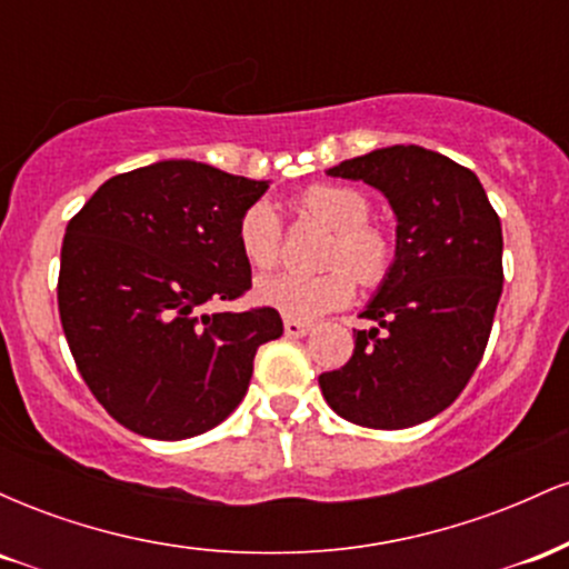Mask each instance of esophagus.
Here are the masks:
<instances>
[{
    "instance_id": "obj_1",
    "label": "esophagus",
    "mask_w": 569,
    "mask_h": 569,
    "mask_svg": "<svg viewBox=\"0 0 569 569\" xmlns=\"http://www.w3.org/2000/svg\"><path fill=\"white\" fill-rule=\"evenodd\" d=\"M283 329H286V337H305V335H310L312 326L302 323V321H293V318H286Z\"/></svg>"
}]
</instances>
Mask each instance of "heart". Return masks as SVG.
I'll return each instance as SVG.
<instances>
[{
    "instance_id": "heart-1",
    "label": "heart",
    "mask_w": 569,
    "mask_h": 569,
    "mask_svg": "<svg viewBox=\"0 0 569 569\" xmlns=\"http://www.w3.org/2000/svg\"><path fill=\"white\" fill-rule=\"evenodd\" d=\"M299 211L318 221L331 238L326 240L321 264L329 270L316 276H280L262 278L257 283V299L276 307L293 321H316L335 312L352 299L356 280L363 289H377L393 270L396 246L382 224L369 219L371 200L367 192L323 181L307 187L299 198ZM238 246L253 270H276L283 257V230L267 202H253L238 221Z\"/></svg>"
}]
</instances>
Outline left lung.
<instances>
[{"label":"left lung","instance_id":"8db88e82","mask_svg":"<svg viewBox=\"0 0 569 569\" xmlns=\"http://www.w3.org/2000/svg\"><path fill=\"white\" fill-rule=\"evenodd\" d=\"M377 187L398 217L396 262L361 318L323 398L363 428L420 426L462 393L479 367L502 293V230L473 171L398 143L329 168Z\"/></svg>","mask_w":569,"mask_h":569}]
</instances>
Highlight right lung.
Masks as SVG:
<instances>
[{
	"label": "right lung",
	"mask_w": 569,
	"mask_h": 569,
	"mask_svg": "<svg viewBox=\"0 0 569 569\" xmlns=\"http://www.w3.org/2000/svg\"><path fill=\"white\" fill-rule=\"evenodd\" d=\"M264 181L162 160L112 176L61 246L58 312L84 385L120 426L179 441L243 401L253 356L283 335L272 307L202 312L251 289L238 221Z\"/></svg>",
	"instance_id": "right-lung-1"
}]
</instances>
